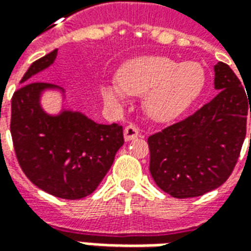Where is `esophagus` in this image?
Instances as JSON below:
<instances>
[{
    "label": "esophagus",
    "instance_id": "34e87169",
    "mask_svg": "<svg viewBox=\"0 0 251 251\" xmlns=\"http://www.w3.org/2000/svg\"><path fill=\"white\" fill-rule=\"evenodd\" d=\"M140 136V129L136 127V126L129 125L126 126L125 130H124V137H125V141H131V140H134L137 137Z\"/></svg>",
    "mask_w": 251,
    "mask_h": 251
}]
</instances>
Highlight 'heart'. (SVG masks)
Instances as JSON below:
<instances>
[{"label": "heart", "mask_w": 251, "mask_h": 251, "mask_svg": "<svg viewBox=\"0 0 251 251\" xmlns=\"http://www.w3.org/2000/svg\"><path fill=\"white\" fill-rule=\"evenodd\" d=\"M205 86V72L196 62L180 63L168 56H140L126 62L118 77L100 84L110 106H122L127 94L144 95V110L152 120L169 122L184 113Z\"/></svg>", "instance_id": "b5f03b06"}]
</instances>
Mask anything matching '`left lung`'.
<instances>
[{"mask_svg": "<svg viewBox=\"0 0 251 251\" xmlns=\"http://www.w3.org/2000/svg\"><path fill=\"white\" fill-rule=\"evenodd\" d=\"M214 72V87L219 91L215 98L148 138L151 175L174 198H196L221 187L231 175L245 141L249 114L251 118L249 94L227 64L219 62Z\"/></svg>", "mask_w": 251, "mask_h": 251, "instance_id": "left-lung-1", "label": "left lung"}]
</instances>
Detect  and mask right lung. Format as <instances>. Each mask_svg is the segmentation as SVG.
<instances>
[{"label":"right lung","mask_w":251,"mask_h":251,"mask_svg":"<svg viewBox=\"0 0 251 251\" xmlns=\"http://www.w3.org/2000/svg\"><path fill=\"white\" fill-rule=\"evenodd\" d=\"M56 56L53 50L25 72L12 98L10 133L20 167L36 187L62 199H82L93 194L113 165L124 145L122 126L97 124L80 111L67 109L64 88L33 82ZM50 91L62 97V107L55 115L41 102Z\"/></svg>","instance_id":"1"}]
</instances>
